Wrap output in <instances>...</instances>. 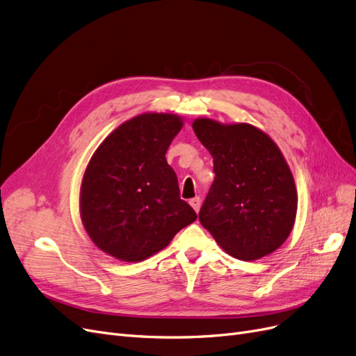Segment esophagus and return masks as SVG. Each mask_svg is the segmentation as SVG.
<instances>
[{
  "label": "esophagus",
  "instance_id": "34e87169",
  "mask_svg": "<svg viewBox=\"0 0 356 356\" xmlns=\"http://www.w3.org/2000/svg\"><path fill=\"white\" fill-rule=\"evenodd\" d=\"M189 204L192 205V208L195 209V211L198 213L200 208H201V198H200V196H195V198H192V200L189 201Z\"/></svg>",
  "mask_w": 356,
  "mask_h": 356
}]
</instances>
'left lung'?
<instances>
[{"mask_svg":"<svg viewBox=\"0 0 356 356\" xmlns=\"http://www.w3.org/2000/svg\"><path fill=\"white\" fill-rule=\"evenodd\" d=\"M192 127L214 158L201 225L234 258L252 261L274 252L291 234L298 208L293 176L277 145L246 123L198 118Z\"/></svg>","mask_w":356,"mask_h":356,"instance_id":"8db88e82","label":"left lung"}]
</instances>
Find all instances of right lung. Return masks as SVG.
<instances>
[{
    "mask_svg": "<svg viewBox=\"0 0 356 356\" xmlns=\"http://www.w3.org/2000/svg\"><path fill=\"white\" fill-rule=\"evenodd\" d=\"M181 126L173 114H142L117 127L92 155L82 180L81 217L104 252L143 261L196 220L165 160Z\"/></svg>",
    "mask_w": 356,
    "mask_h": 356,
    "instance_id": "1",
    "label": "right lung"
}]
</instances>
